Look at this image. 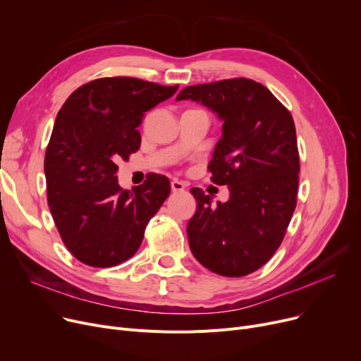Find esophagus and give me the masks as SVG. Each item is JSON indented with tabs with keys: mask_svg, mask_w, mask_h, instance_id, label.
Masks as SVG:
<instances>
[{
	"mask_svg": "<svg viewBox=\"0 0 361 361\" xmlns=\"http://www.w3.org/2000/svg\"><path fill=\"white\" fill-rule=\"evenodd\" d=\"M171 190H173L174 193H177V192H184V190H185V184L181 183V181H178V180L171 181Z\"/></svg>",
	"mask_w": 361,
	"mask_h": 361,
	"instance_id": "obj_1",
	"label": "esophagus"
}]
</instances>
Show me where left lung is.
Segmentation results:
<instances>
[{
  "instance_id": "left-lung-1",
  "label": "left lung",
  "mask_w": 361,
  "mask_h": 361,
  "mask_svg": "<svg viewBox=\"0 0 361 361\" xmlns=\"http://www.w3.org/2000/svg\"><path fill=\"white\" fill-rule=\"evenodd\" d=\"M183 99L203 104L222 121L207 169L230 190L228 200L214 204L202 188H192L197 211L187 224L190 250L218 275H249L278 250L297 204L293 117L269 89L244 78L187 86L177 97Z\"/></svg>"
}]
</instances>
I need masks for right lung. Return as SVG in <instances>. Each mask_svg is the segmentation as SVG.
I'll return each instance as SVG.
<instances>
[{
  "label": "right lung",
  "instance_id": "add662e5",
  "mask_svg": "<svg viewBox=\"0 0 361 361\" xmlns=\"http://www.w3.org/2000/svg\"><path fill=\"white\" fill-rule=\"evenodd\" d=\"M178 86L104 78L75 89L56 114L45 154L48 204L63 243L85 264L109 268L130 259L171 187L150 174L133 192L118 184V162L140 147L145 112Z\"/></svg>",
  "mask_w": 361,
  "mask_h": 361
}]
</instances>
